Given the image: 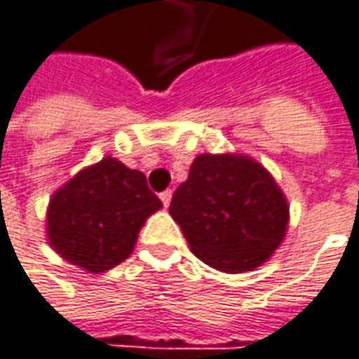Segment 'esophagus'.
I'll return each instance as SVG.
<instances>
[{
  "label": "esophagus",
  "mask_w": 359,
  "mask_h": 359,
  "mask_svg": "<svg viewBox=\"0 0 359 359\" xmlns=\"http://www.w3.org/2000/svg\"><path fill=\"white\" fill-rule=\"evenodd\" d=\"M159 198H161L163 206H169V202H171V190H165V192H161V194H159Z\"/></svg>",
  "instance_id": "1"
}]
</instances>
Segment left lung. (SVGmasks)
Returning a JSON list of instances; mask_svg holds the SVG:
<instances>
[{"label":"left lung","mask_w":359,"mask_h":359,"mask_svg":"<svg viewBox=\"0 0 359 359\" xmlns=\"http://www.w3.org/2000/svg\"><path fill=\"white\" fill-rule=\"evenodd\" d=\"M169 215L198 259L229 273L262 266L288 226L282 190L245 155H198L171 198Z\"/></svg>","instance_id":"obj_1"}]
</instances>
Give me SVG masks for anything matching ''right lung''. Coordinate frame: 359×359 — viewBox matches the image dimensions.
<instances>
[{
    "label": "right lung",
    "mask_w": 359,
    "mask_h": 359,
    "mask_svg": "<svg viewBox=\"0 0 359 359\" xmlns=\"http://www.w3.org/2000/svg\"><path fill=\"white\" fill-rule=\"evenodd\" d=\"M161 206L144 173L106 157L53 196L48 241L67 262L100 273L130 255L147 217Z\"/></svg>",
    "instance_id": "right-lung-1"
}]
</instances>
